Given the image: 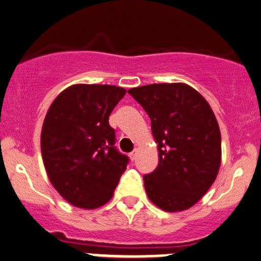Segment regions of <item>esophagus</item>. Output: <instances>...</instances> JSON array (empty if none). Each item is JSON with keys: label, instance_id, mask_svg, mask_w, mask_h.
<instances>
[{"label": "esophagus", "instance_id": "obj_1", "mask_svg": "<svg viewBox=\"0 0 261 261\" xmlns=\"http://www.w3.org/2000/svg\"><path fill=\"white\" fill-rule=\"evenodd\" d=\"M128 156H130L131 160H135L136 159V150H135V151L130 152V154H128Z\"/></svg>", "mask_w": 261, "mask_h": 261}]
</instances>
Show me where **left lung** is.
Wrapping results in <instances>:
<instances>
[{"label":"left lung","mask_w":261,"mask_h":261,"mask_svg":"<svg viewBox=\"0 0 261 261\" xmlns=\"http://www.w3.org/2000/svg\"><path fill=\"white\" fill-rule=\"evenodd\" d=\"M151 120L159 164L144 175L150 201L167 212L196 204L217 177L221 133L208 102L184 83L128 89Z\"/></svg>","instance_id":"obj_1"}]
</instances>
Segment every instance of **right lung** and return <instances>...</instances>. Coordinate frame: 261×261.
Instances as JSON below:
<instances>
[{"mask_svg": "<svg viewBox=\"0 0 261 261\" xmlns=\"http://www.w3.org/2000/svg\"><path fill=\"white\" fill-rule=\"evenodd\" d=\"M125 93L109 84H75L54 99L45 116L44 165L54 188L73 206L92 210L107 203L128 164L109 123Z\"/></svg>", "mask_w": 261, "mask_h": 261, "instance_id": "obj_1", "label": "right lung"}]
</instances>
